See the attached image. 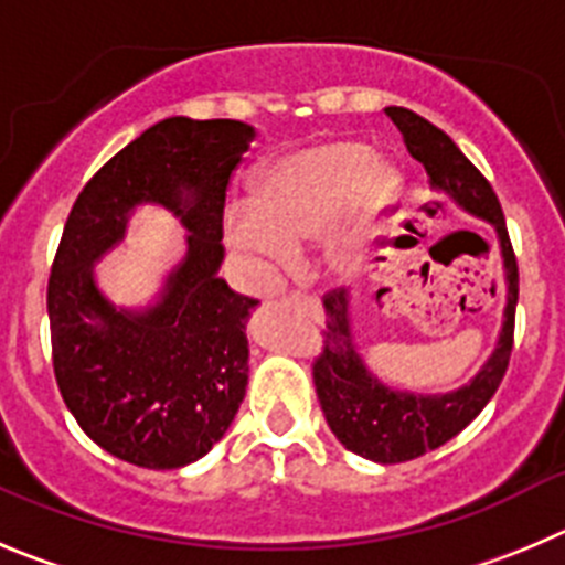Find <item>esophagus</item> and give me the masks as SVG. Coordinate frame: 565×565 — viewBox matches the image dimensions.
Segmentation results:
<instances>
[{
  "mask_svg": "<svg viewBox=\"0 0 565 565\" xmlns=\"http://www.w3.org/2000/svg\"><path fill=\"white\" fill-rule=\"evenodd\" d=\"M305 302H308V305H310V308H313V310H321L319 299H313V297H305Z\"/></svg>",
  "mask_w": 565,
  "mask_h": 565,
  "instance_id": "34e87169",
  "label": "esophagus"
}]
</instances>
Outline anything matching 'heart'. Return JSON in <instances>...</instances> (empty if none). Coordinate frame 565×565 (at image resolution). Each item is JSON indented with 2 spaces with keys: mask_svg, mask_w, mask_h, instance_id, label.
I'll return each instance as SVG.
<instances>
[{
  "mask_svg": "<svg viewBox=\"0 0 565 565\" xmlns=\"http://www.w3.org/2000/svg\"><path fill=\"white\" fill-rule=\"evenodd\" d=\"M394 191V169L358 138H324L294 149L260 171L255 199L224 213V238L260 268L288 263L324 238L321 260L349 277L366 257L380 205Z\"/></svg>",
  "mask_w": 565,
  "mask_h": 565,
  "instance_id": "heart-1",
  "label": "heart"
}]
</instances>
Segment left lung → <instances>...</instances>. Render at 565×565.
<instances>
[{
	"mask_svg": "<svg viewBox=\"0 0 565 565\" xmlns=\"http://www.w3.org/2000/svg\"><path fill=\"white\" fill-rule=\"evenodd\" d=\"M385 116L399 127L405 147L427 171L429 191L449 196L460 211L482 218L497 230L499 255L504 271V310L497 347L480 372L466 385L444 394H416V391L385 385L360 354L352 332L349 294L332 291L324 297L327 330L324 352L313 363V383L321 411L332 435L349 452L374 463H405L422 458L429 449L444 447L460 429L469 427L482 407L491 402L508 372L513 349V319L519 302V266L504 227L502 207L486 177L455 147L447 132L429 125L427 118L407 107H385Z\"/></svg>",
	"mask_w": 565,
	"mask_h": 565,
	"instance_id": "obj_1",
	"label": "left lung"
}]
</instances>
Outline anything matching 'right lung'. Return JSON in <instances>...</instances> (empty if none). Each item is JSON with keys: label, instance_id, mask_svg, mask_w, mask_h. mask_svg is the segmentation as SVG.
Masks as SVG:
<instances>
[{"label": "right lung", "instance_id": "1", "mask_svg": "<svg viewBox=\"0 0 565 565\" xmlns=\"http://www.w3.org/2000/svg\"><path fill=\"white\" fill-rule=\"evenodd\" d=\"M255 127L171 116L113 154L74 202L52 263V363L83 433L141 469H182L233 424L249 383L246 321L255 299L218 277L227 182ZM186 227V257L147 309L100 294L95 263L124 239L136 206Z\"/></svg>", "mask_w": 565, "mask_h": 565}]
</instances>
